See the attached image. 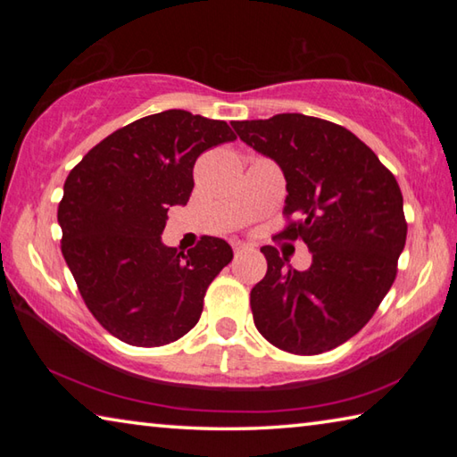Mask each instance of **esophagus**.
Here are the masks:
<instances>
[{"mask_svg":"<svg viewBox=\"0 0 457 457\" xmlns=\"http://www.w3.org/2000/svg\"><path fill=\"white\" fill-rule=\"evenodd\" d=\"M252 247L250 245H245V244H239V242H236L234 244V253L236 256H239V253H245V252H250Z\"/></svg>","mask_w":457,"mask_h":457,"instance_id":"obj_1","label":"esophagus"}]
</instances>
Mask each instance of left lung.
Returning <instances> with one entry per match:
<instances>
[{
	"instance_id": "8db88e82",
	"label": "left lung",
	"mask_w": 457,
	"mask_h": 457,
	"mask_svg": "<svg viewBox=\"0 0 457 457\" xmlns=\"http://www.w3.org/2000/svg\"><path fill=\"white\" fill-rule=\"evenodd\" d=\"M237 137L274 159L286 177V228L312 266H286L264 245V280L252 288L256 328L294 354L337 349L373 319L395 282L407 221L399 183L369 146L337 122L298 112L231 122Z\"/></svg>"
}]
</instances>
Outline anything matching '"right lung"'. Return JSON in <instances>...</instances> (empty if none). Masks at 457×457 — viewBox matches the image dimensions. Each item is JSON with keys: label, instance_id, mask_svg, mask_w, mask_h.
Returning <instances> with one entry per match:
<instances>
[{"label": "right lung", "instance_id": "right-lung-1", "mask_svg": "<svg viewBox=\"0 0 457 457\" xmlns=\"http://www.w3.org/2000/svg\"><path fill=\"white\" fill-rule=\"evenodd\" d=\"M234 138L226 120L173 108L114 130L66 177L62 253L84 304L122 343L163 346L187 335L234 258L212 236L187 253L161 242L169 207L189 201L199 154Z\"/></svg>", "mask_w": 457, "mask_h": 457}]
</instances>
